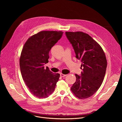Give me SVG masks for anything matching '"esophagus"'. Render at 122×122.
Masks as SVG:
<instances>
[{
	"label": "esophagus",
	"mask_w": 122,
	"mask_h": 122,
	"mask_svg": "<svg viewBox=\"0 0 122 122\" xmlns=\"http://www.w3.org/2000/svg\"><path fill=\"white\" fill-rule=\"evenodd\" d=\"M60 76L61 77H64V76H67V75H65V74H62V73H61L60 74Z\"/></svg>",
	"instance_id": "obj_1"
}]
</instances>
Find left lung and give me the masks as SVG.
Here are the masks:
<instances>
[{"instance_id": "8db88e82", "label": "left lung", "mask_w": 122, "mask_h": 122, "mask_svg": "<svg viewBox=\"0 0 122 122\" xmlns=\"http://www.w3.org/2000/svg\"><path fill=\"white\" fill-rule=\"evenodd\" d=\"M76 57L82 62L81 76L75 74L76 81L71 88L73 94L80 99L94 94L104 80L107 62L101 46L91 36L81 31L66 32Z\"/></svg>"}]
</instances>
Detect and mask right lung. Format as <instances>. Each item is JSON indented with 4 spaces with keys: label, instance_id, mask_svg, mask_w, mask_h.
Listing matches in <instances>:
<instances>
[{
    "label": "right lung",
    "instance_id": "1",
    "mask_svg": "<svg viewBox=\"0 0 122 122\" xmlns=\"http://www.w3.org/2000/svg\"><path fill=\"white\" fill-rule=\"evenodd\" d=\"M63 32L42 31L33 35L25 43L20 58V67L24 82L31 93L45 98L55 89L60 75L54 74L45 64L48 62L49 53L61 37Z\"/></svg>",
    "mask_w": 122,
    "mask_h": 122
}]
</instances>
